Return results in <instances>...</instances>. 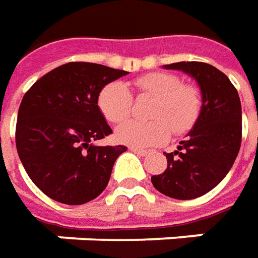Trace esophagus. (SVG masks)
<instances>
[{
  "label": "esophagus",
  "instance_id": "esophagus-1",
  "mask_svg": "<svg viewBox=\"0 0 258 258\" xmlns=\"http://www.w3.org/2000/svg\"><path fill=\"white\" fill-rule=\"evenodd\" d=\"M130 150H131L133 153H136V154H138V156H141V157H144L148 154V151H147V150L138 148V147H130Z\"/></svg>",
  "mask_w": 258,
  "mask_h": 258
}]
</instances>
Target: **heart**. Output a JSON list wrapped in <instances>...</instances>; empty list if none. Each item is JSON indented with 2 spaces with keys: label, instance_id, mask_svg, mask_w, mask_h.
<instances>
[{
  "label": "heart",
  "instance_id": "heart-1",
  "mask_svg": "<svg viewBox=\"0 0 258 258\" xmlns=\"http://www.w3.org/2000/svg\"><path fill=\"white\" fill-rule=\"evenodd\" d=\"M134 85L140 95L154 98L150 122L125 121L115 130V138L131 147H151L165 143L174 134L190 131L199 120L203 107L200 90L182 84L171 73H150L138 77ZM98 108L110 122H120L131 114L133 95L120 81L107 84L98 94Z\"/></svg>",
  "mask_w": 258,
  "mask_h": 258
}]
</instances>
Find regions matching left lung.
<instances>
[{
    "instance_id": "8db88e82",
    "label": "left lung",
    "mask_w": 258,
    "mask_h": 258,
    "mask_svg": "<svg viewBox=\"0 0 258 258\" xmlns=\"http://www.w3.org/2000/svg\"><path fill=\"white\" fill-rule=\"evenodd\" d=\"M191 76L200 87L199 120L174 153H164L167 168L153 175L160 192L177 200H192L211 191L230 171L241 146V102L228 77L199 61L164 66Z\"/></svg>"
}]
</instances>
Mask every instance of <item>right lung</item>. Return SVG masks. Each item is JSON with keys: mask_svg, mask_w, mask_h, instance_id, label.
Segmentation results:
<instances>
[{"mask_svg": "<svg viewBox=\"0 0 258 258\" xmlns=\"http://www.w3.org/2000/svg\"><path fill=\"white\" fill-rule=\"evenodd\" d=\"M94 62H68L41 77L24 95L15 128L20 160L49 199L80 206L107 187L124 146H94L111 134L98 108V94L127 76Z\"/></svg>", "mask_w": 258, "mask_h": 258, "instance_id": "obj_1", "label": "right lung"}]
</instances>
